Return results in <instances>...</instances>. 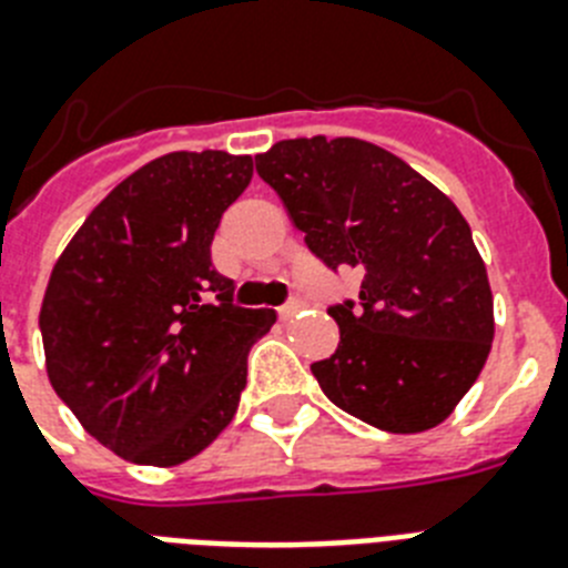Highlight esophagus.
I'll use <instances>...</instances> for the list:
<instances>
[{
  "label": "esophagus",
  "instance_id": "1",
  "mask_svg": "<svg viewBox=\"0 0 568 568\" xmlns=\"http://www.w3.org/2000/svg\"><path fill=\"white\" fill-rule=\"evenodd\" d=\"M300 308H303V303H300V300H288V303H283V306L276 308V312H280V317H283V321H288V317H294Z\"/></svg>",
  "mask_w": 568,
  "mask_h": 568
}]
</instances>
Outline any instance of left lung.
<instances>
[{"label":"left lung","instance_id":"left-lung-1","mask_svg":"<svg viewBox=\"0 0 568 568\" xmlns=\"http://www.w3.org/2000/svg\"><path fill=\"white\" fill-rule=\"evenodd\" d=\"M254 161L308 251L335 274H361L357 297L328 306L335 355L312 364L328 402L387 433L445 422L494 341L485 262L456 204L357 138H294Z\"/></svg>","mask_w":568,"mask_h":568}]
</instances>
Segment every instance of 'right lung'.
<instances>
[{"instance_id": "add662e5", "label": "right lung", "mask_w": 568, "mask_h": 568, "mask_svg": "<svg viewBox=\"0 0 568 568\" xmlns=\"http://www.w3.org/2000/svg\"><path fill=\"white\" fill-rule=\"evenodd\" d=\"M251 175L247 155H161L89 213L51 271L40 312L51 387L123 459L187 462L240 407L247 352L276 314L233 303L211 245Z\"/></svg>"}]
</instances>
